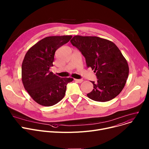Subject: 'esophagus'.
Returning <instances> with one entry per match:
<instances>
[{"instance_id": "1", "label": "esophagus", "mask_w": 149, "mask_h": 149, "mask_svg": "<svg viewBox=\"0 0 149 149\" xmlns=\"http://www.w3.org/2000/svg\"><path fill=\"white\" fill-rule=\"evenodd\" d=\"M75 81L76 82H77V83H82L83 82V80L82 79H75Z\"/></svg>"}]
</instances>
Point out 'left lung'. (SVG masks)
Returning a JSON list of instances; mask_svg holds the SVG:
<instances>
[{"instance_id":"8db88e82","label":"left lung","mask_w":149,"mask_h":149,"mask_svg":"<svg viewBox=\"0 0 149 149\" xmlns=\"http://www.w3.org/2000/svg\"><path fill=\"white\" fill-rule=\"evenodd\" d=\"M85 57L87 67L94 69L97 82L87 96L97 102L109 101L123 88L129 74V66L120 49L113 42L97 36L77 35L71 40Z\"/></svg>"}]
</instances>
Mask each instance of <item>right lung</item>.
Wrapping results in <instances>:
<instances>
[{
    "mask_svg": "<svg viewBox=\"0 0 149 149\" xmlns=\"http://www.w3.org/2000/svg\"><path fill=\"white\" fill-rule=\"evenodd\" d=\"M72 36L46 37L26 53L22 66V81L28 93L38 104L52 106L63 98L68 83L72 78H61L49 71L57 49L69 41Z\"/></svg>",
    "mask_w": 149,
    "mask_h": 149,
    "instance_id": "obj_1",
    "label": "right lung"
}]
</instances>
